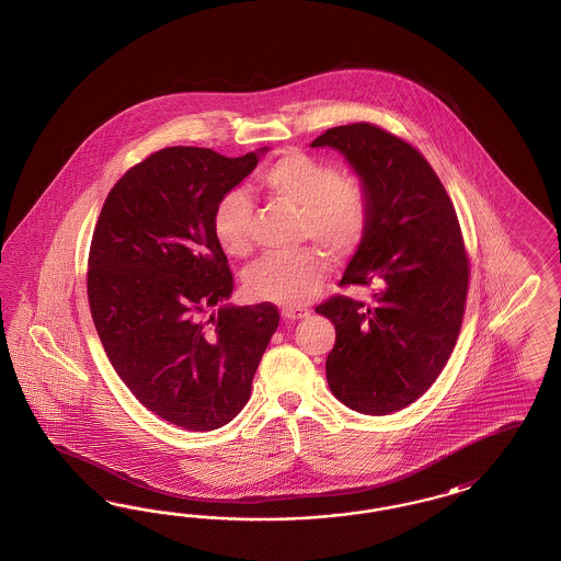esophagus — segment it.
Wrapping results in <instances>:
<instances>
[{
  "label": "esophagus",
  "mask_w": 561,
  "mask_h": 561,
  "mask_svg": "<svg viewBox=\"0 0 561 561\" xmlns=\"http://www.w3.org/2000/svg\"><path fill=\"white\" fill-rule=\"evenodd\" d=\"M308 314H310L308 308H294V306L282 308V317L288 319V321H300V319H306Z\"/></svg>",
  "instance_id": "esophagus-1"
}]
</instances>
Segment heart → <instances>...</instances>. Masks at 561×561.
Instances as JSON below:
<instances>
[{"mask_svg":"<svg viewBox=\"0 0 561 561\" xmlns=\"http://www.w3.org/2000/svg\"><path fill=\"white\" fill-rule=\"evenodd\" d=\"M256 188L275 204L300 211V238L314 240L329 255L354 253L368 232L370 193L362 179L340 174L333 164L302 150H288L259 172ZM251 204L230 191L214 209L211 228L228 256L251 253ZM327 261L317 249L267 255L247 273L253 300L279 306H302L321 289Z\"/></svg>","mask_w":561,"mask_h":561,"instance_id":"obj_1","label":"heart"}]
</instances>
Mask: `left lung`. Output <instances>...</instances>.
Instances as JSON below:
<instances>
[{
	"label": "left lung",
	"instance_id": "1",
	"mask_svg": "<svg viewBox=\"0 0 561 561\" xmlns=\"http://www.w3.org/2000/svg\"><path fill=\"white\" fill-rule=\"evenodd\" d=\"M312 148L340 150L370 193V224L340 286H370V305L331 296L327 382L343 405L389 415L424 394L459 340L469 255L438 174L409 141L373 123L327 129Z\"/></svg>",
	"mask_w": 561,
	"mask_h": 561
}]
</instances>
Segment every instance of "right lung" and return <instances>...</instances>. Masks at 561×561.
Returning a JSON list of instances; mask_svg holds the SVG:
<instances>
[{"label":"right lung","mask_w":561,"mask_h":561,"mask_svg":"<svg viewBox=\"0 0 561 561\" xmlns=\"http://www.w3.org/2000/svg\"><path fill=\"white\" fill-rule=\"evenodd\" d=\"M256 162L191 146L150 153L111 188L92 234L85 288L102 347L144 408L191 432L242 411L279 324L272 302L207 317L234 288L214 209Z\"/></svg>","instance_id":"1"}]
</instances>
